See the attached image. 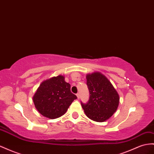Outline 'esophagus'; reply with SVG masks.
<instances>
[{
  "instance_id": "obj_1",
  "label": "esophagus",
  "mask_w": 154,
  "mask_h": 154,
  "mask_svg": "<svg viewBox=\"0 0 154 154\" xmlns=\"http://www.w3.org/2000/svg\"><path fill=\"white\" fill-rule=\"evenodd\" d=\"M76 96H77L78 99L80 98V94H79V93H77V94H76Z\"/></svg>"
}]
</instances>
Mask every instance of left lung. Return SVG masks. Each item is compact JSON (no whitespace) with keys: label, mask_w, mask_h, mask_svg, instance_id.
Wrapping results in <instances>:
<instances>
[{"label":"left lung","mask_w":154,"mask_h":154,"mask_svg":"<svg viewBox=\"0 0 154 154\" xmlns=\"http://www.w3.org/2000/svg\"><path fill=\"white\" fill-rule=\"evenodd\" d=\"M89 98L81 105L87 117L96 122H104L117 109L119 96L109 80L100 72L87 74Z\"/></svg>","instance_id":"1"}]
</instances>
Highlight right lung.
<instances>
[{"label":"right lung","mask_w":154,"mask_h":154,"mask_svg":"<svg viewBox=\"0 0 154 154\" xmlns=\"http://www.w3.org/2000/svg\"><path fill=\"white\" fill-rule=\"evenodd\" d=\"M76 98L70 91V85L65 81L64 76L60 75L41 83L33 101L41 115L54 119L64 115Z\"/></svg>","instance_id":"right-lung-1"}]
</instances>
